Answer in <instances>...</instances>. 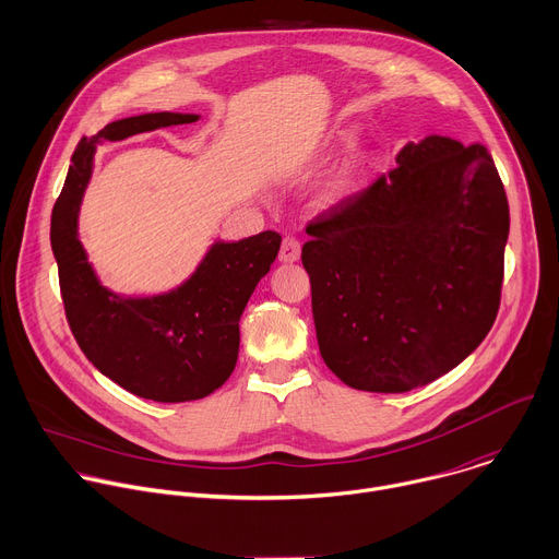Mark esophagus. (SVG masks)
<instances>
[{
  "label": "esophagus",
  "instance_id": "34e87169",
  "mask_svg": "<svg viewBox=\"0 0 559 559\" xmlns=\"http://www.w3.org/2000/svg\"><path fill=\"white\" fill-rule=\"evenodd\" d=\"M278 259L283 263H294L300 259V241L296 237H285L283 243H281V252H278Z\"/></svg>",
  "mask_w": 559,
  "mask_h": 559
}]
</instances>
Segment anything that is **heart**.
Segmentation results:
<instances>
[{"label":"heart","mask_w":559,"mask_h":559,"mask_svg":"<svg viewBox=\"0 0 559 559\" xmlns=\"http://www.w3.org/2000/svg\"><path fill=\"white\" fill-rule=\"evenodd\" d=\"M348 131H340L337 138L340 140H348ZM364 175V157L353 155L346 162H342L322 183L318 202L324 209H333L337 204H342L346 198H350L355 193V189L361 181Z\"/></svg>","instance_id":"1"}]
</instances>
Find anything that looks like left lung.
Here are the masks:
<instances>
[{
  "label": "left lung",
  "instance_id": "8db88e82",
  "mask_svg": "<svg viewBox=\"0 0 559 559\" xmlns=\"http://www.w3.org/2000/svg\"><path fill=\"white\" fill-rule=\"evenodd\" d=\"M302 265L324 364L350 389L406 393L489 333L509 204L483 144L428 135L397 168L307 224Z\"/></svg>",
  "mask_w": 559,
  "mask_h": 559
}]
</instances>
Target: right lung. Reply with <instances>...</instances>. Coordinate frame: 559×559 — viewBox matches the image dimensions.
<instances>
[{"label": "right lung", "instance_id": "add662e5", "mask_svg": "<svg viewBox=\"0 0 559 559\" xmlns=\"http://www.w3.org/2000/svg\"><path fill=\"white\" fill-rule=\"evenodd\" d=\"M195 120V114H144L109 122L92 140L83 138L50 224L66 318L81 350L131 395L164 404L202 400L230 378L241 313L270 272L281 235L265 230L237 243H215L181 287L153 298H122L98 283L79 241L76 219L98 140Z\"/></svg>", "mask_w": 559, "mask_h": 559}]
</instances>
